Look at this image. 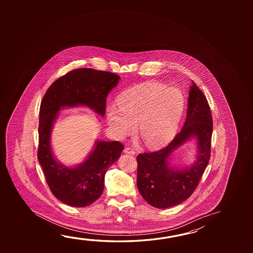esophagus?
<instances>
[{"label": "esophagus", "instance_id": "34e87169", "mask_svg": "<svg viewBox=\"0 0 253 253\" xmlns=\"http://www.w3.org/2000/svg\"><path fill=\"white\" fill-rule=\"evenodd\" d=\"M125 153L134 155V154L136 153V152H135V150H133L132 148H130V147H126L125 149Z\"/></svg>", "mask_w": 253, "mask_h": 253}]
</instances>
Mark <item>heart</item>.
<instances>
[{"mask_svg":"<svg viewBox=\"0 0 253 253\" xmlns=\"http://www.w3.org/2000/svg\"><path fill=\"white\" fill-rule=\"evenodd\" d=\"M118 107L107 109V123L116 137L124 138L134 132L138 125L145 145L158 147L171 139L178 128L184 96L177 88L147 82L123 92Z\"/></svg>","mask_w":253,"mask_h":253,"instance_id":"obj_1","label":"heart"}]
</instances>
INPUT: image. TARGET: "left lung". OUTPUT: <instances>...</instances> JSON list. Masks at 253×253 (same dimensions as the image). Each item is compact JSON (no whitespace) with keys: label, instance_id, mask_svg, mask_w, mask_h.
Listing matches in <instances>:
<instances>
[{"label":"left lung","instance_id":"8db88e82","mask_svg":"<svg viewBox=\"0 0 253 253\" xmlns=\"http://www.w3.org/2000/svg\"><path fill=\"white\" fill-rule=\"evenodd\" d=\"M211 133L212 118L209 104L192 81L182 130L166 147L137 155V189L147 203L163 209L177 206L191 197L210 160ZM191 138L197 139L195 163L182 170L169 167V155Z\"/></svg>","mask_w":253,"mask_h":253}]
</instances>
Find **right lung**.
I'll list each match as a JSON object with an SVG mask.
<instances>
[{"label":"right lung","instance_id":"right-lung-1","mask_svg":"<svg viewBox=\"0 0 253 253\" xmlns=\"http://www.w3.org/2000/svg\"><path fill=\"white\" fill-rule=\"evenodd\" d=\"M120 77L109 71L81 68L71 71L50 85L40 108L38 160L50 191L62 203L84 207L100 198L105 174L117 162L124 145L118 141L97 140L84 162L73 168L57 162L51 148V131L62 108L85 106L103 116L108 92Z\"/></svg>","mask_w":253,"mask_h":253}]
</instances>
